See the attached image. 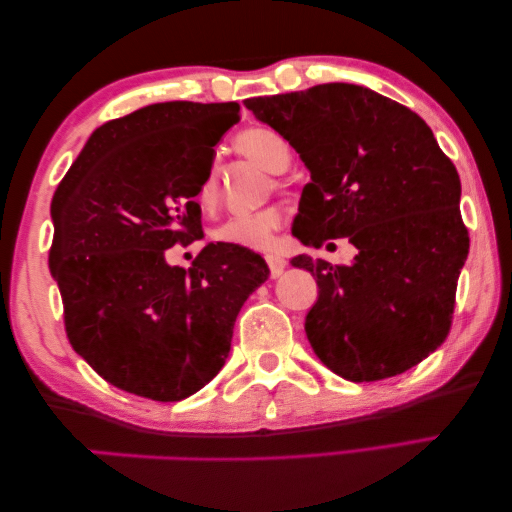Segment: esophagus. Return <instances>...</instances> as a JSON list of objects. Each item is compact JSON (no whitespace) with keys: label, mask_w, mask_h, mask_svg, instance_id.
<instances>
[{"label":"esophagus","mask_w":512,"mask_h":512,"mask_svg":"<svg viewBox=\"0 0 512 512\" xmlns=\"http://www.w3.org/2000/svg\"><path fill=\"white\" fill-rule=\"evenodd\" d=\"M265 261H267V265H270V274H272V279H279V276L283 274V270H286V261H283L281 256H276V254H267V256H265Z\"/></svg>","instance_id":"1"}]
</instances>
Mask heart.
I'll return each instance as SVG.
<instances>
[{
  "mask_svg": "<svg viewBox=\"0 0 512 512\" xmlns=\"http://www.w3.org/2000/svg\"><path fill=\"white\" fill-rule=\"evenodd\" d=\"M233 145L240 154L249 156L251 161L263 165L270 172L286 170L290 163V147L279 133L263 127H251L240 131L233 138ZM217 197V183L211 172L201 181L197 199L201 206H211ZM281 226V217L274 211L247 213V215H231L224 222L215 226L213 238L224 245L242 247V249H265L270 247L272 233Z\"/></svg>",
  "mask_w": 512,
  "mask_h": 512,
  "instance_id": "obj_1",
  "label": "heart"
}]
</instances>
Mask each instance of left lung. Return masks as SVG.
<instances>
[{"label": "left lung", "mask_w": 512, "mask_h": 512, "mask_svg": "<svg viewBox=\"0 0 512 512\" xmlns=\"http://www.w3.org/2000/svg\"><path fill=\"white\" fill-rule=\"evenodd\" d=\"M311 172L292 233L347 238L349 265L299 254L320 288L306 315L317 358L347 381L410 370L445 342L469 251L460 179L420 115L354 83L245 99Z\"/></svg>", "instance_id": "obj_1"}]
</instances>
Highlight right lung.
Here are the masks:
<instances>
[{
    "instance_id": "obj_1",
    "label": "right lung",
    "mask_w": 512,
    "mask_h": 512,
    "mask_svg": "<svg viewBox=\"0 0 512 512\" xmlns=\"http://www.w3.org/2000/svg\"><path fill=\"white\" fill-rule=\"evenodd\" d=\"M236 102H165L92 131L52 199L49 272L74 351L131 395L181 401L222 370L242 304L270 270L206 245L188 270L165 249L197 240L195 201Z\"/></svg>"
}]
</instances>
